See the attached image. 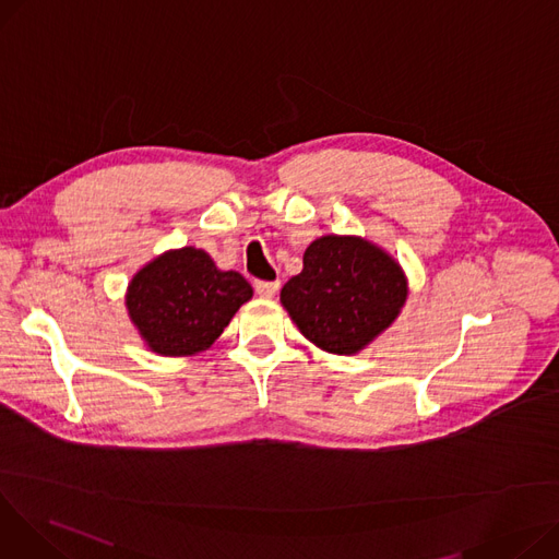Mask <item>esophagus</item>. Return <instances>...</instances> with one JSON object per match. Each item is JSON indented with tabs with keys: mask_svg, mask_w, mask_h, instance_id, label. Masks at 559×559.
<instances>
[{
	"mask_svg": "<svg viewBox=\"0 0 559 559\" xmlns=\"http://www.w3.org/2000/svg\"><path fill=\"white\" fill-rule=\"evenodd\" d=\"M253 287H255L258 296H263V299H272V296L278 292V281H255Z\"/></svg>",
	"mask_w": 559,
	"mask_h": 559,
	"instance_id": "obj_1",
	"label": "esophagus"
}]
</instances>
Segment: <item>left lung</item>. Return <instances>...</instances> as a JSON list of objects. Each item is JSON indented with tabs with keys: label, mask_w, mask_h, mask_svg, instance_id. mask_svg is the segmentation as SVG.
Instances as JSON below:
<instances>
[{
	"label": "left lung",
	"mask_w": 559,
	"mask_h": 559,
	"mask_svg": "<svg viewBox=\"0 0 559 559\" xmlns=\"http://www.w3.org/2000/svg\"><path fill=\"white\" fill-rule=\"evenodd\" d=\"M406 276L378 245L357 236H321L304 253V272L281 289L301 334L332 355H355L397 319Z\"/></svg>",
	"instance_id": "1"
}]
</instances>
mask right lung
Wrapping results in <instances>:
<instances>
[{
	"label": "right lung",
	"mask_w": 559,
	"mask_h": 559,
	"mask_svg": "<svg viewBox=\"0 0 559 559\" xmlns=\"http://www.w3.org/2000/svg\"><path fill=\"white\" fill-rule=\"evenodd\" d=\"M251 294L245 276L217 270L204 249L181 247L132 276L126 306L147 348L164 357H189L219 337Z\"/></svg>",
	"instance_id": "right-lung-1"
}]
</instances>
